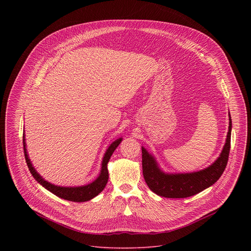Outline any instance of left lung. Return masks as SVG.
I'll list each match as a JSON object with an SVG mask.
<instances>
[{
  "mask_svg": "<svg viewBox=\"0 0 251 251\" xmlns=\"http://www.w3.org/2000/svg\"><path fill=\"white\" fill-rule=\"evenodd\" d=\"M231 135V117L226 145L218 160L208 168L188 174H165L155 159L142 147V168L145 182L152 192L158 196L171 199L192 197L212 186L223 175L229 156Z\"/></svg>",
  "mask_w": 251,
  "mask_h": 251,
  "instance_id": "obj_1",
  "label": "left lung"
}]
</instances>
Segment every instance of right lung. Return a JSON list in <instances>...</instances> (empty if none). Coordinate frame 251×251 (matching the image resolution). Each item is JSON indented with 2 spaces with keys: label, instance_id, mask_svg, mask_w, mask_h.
I'll return each instance as SVG.
<instances>
[{
  "label": "right lung",
  "instance_id": "add662e5",
  "mask_svg": "<svg viewBox=\"0 0 251 251\" xmlns=\"http://www.w3.org/2000/svg\"><path fill=\"white\" fill-rule=\"evenodd\" d=\"M121 141H122V138L117 139L109 146V148L107 149V151L104 155L103 161H102L101 173L94 182H92L91 184H89L87 186L75 187V188H65V187H57V186L51 185L50 183L44 180V178L37 173V171L33 169L31 163H30V161L27 157V153H26V149H25V134L23 136L24 152H25V162H26V165L28 167V170H29L30 174L33 176L35 180H37V182L40 183L43 187H45L47 190H49L50 192L54 194L55 196L63 199V200H66V201H77V202L87 201L93 199L94 197H96L98 194H100L104 190V188L107 184V181H108V176H109L108 170H107V164H108L111 155L113 154L115 149L118 147V145L120 144Z\"/></svg>",
  "mask_w": 251,
  "mask_h": 251
}]
</instances>
